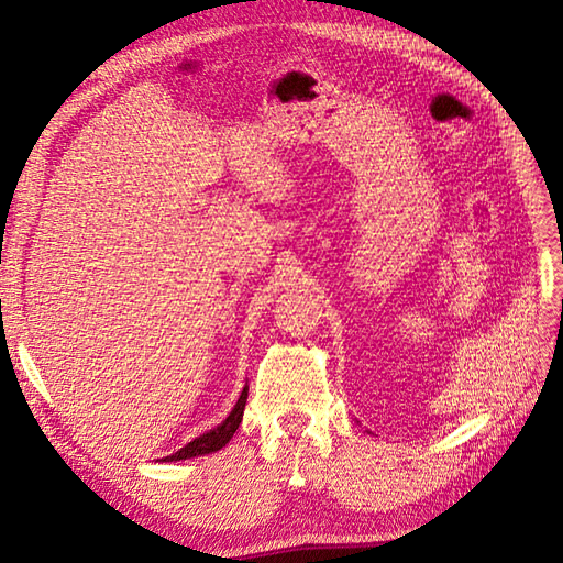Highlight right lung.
<instances>
[{
    "label": "right lung",
    "instance_id": "right-lung-1",
    "mask_svg": "<svg viewBox=\"0 0 563 563\" xmlns=\"http://www.w3.org/2000/svg\"><path fill=\"white\" fill-rule=\"evenodd\" d=\"M246 398H249V386H243V391L239 396L236 406L231 408V413L223 418V421L217 428H211V431L201 433L199 438H194L191 443L179 448L177 453L167 455L165 463H172V460H189V457H197V455H207V453L221 451V448L231 441L233 433H236V428L243 421V408H246Z\"/></svg>",
    "mask_w": 563,
    "mask_h": 563
}]
</instances>
